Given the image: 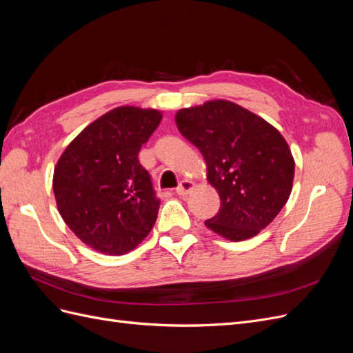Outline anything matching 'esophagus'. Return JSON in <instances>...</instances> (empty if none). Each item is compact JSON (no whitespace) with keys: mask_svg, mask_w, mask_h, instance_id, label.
I'll use <instances>...</instances> for the list:
<instances>
[{"mask_svg":"<svg viewBox=\"0 0 353 353\" xmlns=\"http://www.w3.org/2000/svg\"><path fill=\"white\" fill-rule=\"evenodd\" d=\"M193 188H194V183H193V181L183 179V181H181V183H179V185L176 187V194H179V196H187Z\"/></svg>","mask_w":353,"mask_h":353,"instance_id":"esophagus-1","label":"esophagus"}]
</instances>
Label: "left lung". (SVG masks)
Segmentation results:
<instances>
[{
	"mask_svg": "<svg viewBox=\"0 0 353 353\" xmlns=\"http://www.w3.org/2000/svg\"><path fill=\"white\" fill-rule=\"evenodd\" d=\"M179 132L194 144L216 188L221 209L205 225L241 241L274 221L292 193L294 160L283 135L262 117L231 101L179 110Z\"/></svg>",
	"mask_w": 353,
	"mask_h": 353,
	"instance_id": "1",
	"label": "left lung"
}]
</instances>
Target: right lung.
Segmentation results:
<instances>
[{"mask_svg": "<svg viewBox=\"0 0 353 353\" xmlns=\"http://www.w3.org/2000/svg\"><path fill=\"white\" fill-rule=\"evenodd\" d=\"M160 121L153 109H113L85 128L59 159L52 179L59 212L94 250L119 256L152 231L160 200L138 153Z\"/></svg>", "mask_w": 353, "mask_h": 353, "instance_id": "1", "label": "right lung"}]
</instances>
